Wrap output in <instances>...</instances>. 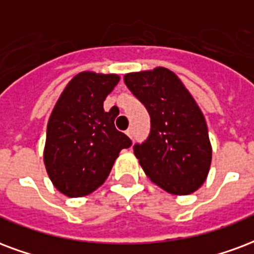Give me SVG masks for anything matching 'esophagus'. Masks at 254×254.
<instances>
[{"label":"esophagus","instance_id":"esophagus-1","mask_svg":"<svg viewBox=\"0 0 254 254\" xmlns=\"http://www.w3.org/2000/svg\"><path fill=\"white\" fill-rule=\"evenodd\" d=\"M125 133H127V137H130V138H133V129H132V127H129V129H127V130Z\"/></svg>","mask_w":254,"mask_h":254}]
</instances>
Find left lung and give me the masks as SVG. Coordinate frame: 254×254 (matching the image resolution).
<instances>
[{"label": "left lung", "mask_w": 254, "mask_h": 254, "mask_svg": "<svg viewBox=\"0 0 254 254\" xmlns=\"http://www.w3.org/2000/svg\"><path fill=\"white\" fill-rule=\"evenodd\" d=\"M124 82L151 117L148 138L133 146L146 176L170 194L196 191L207 178L211 144L192 95L164 67L127 74Z\"/></svg>", "instance_id": "8db88e82"}]
</instances>
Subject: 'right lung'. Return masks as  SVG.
<instances>
[{
	"label": "right lung",
	"mask_w": 254,
	"mask_h": 254,
	"mask_svg": "<svg viewBox=\"0 0 254 254\" xmlns=\"http://www.w3.org/2000/svg\"><path fill=\"white\" fill-rule=\"evenodd\" d=\"M118 80L116 74L75 75L51 113L44 164L54 186L69 198L98 189L121 149L132 145L114 127L116 117L103 110V101Z\"/></svg>",
	"instance_id": "add662e5"
}]
</instances>
